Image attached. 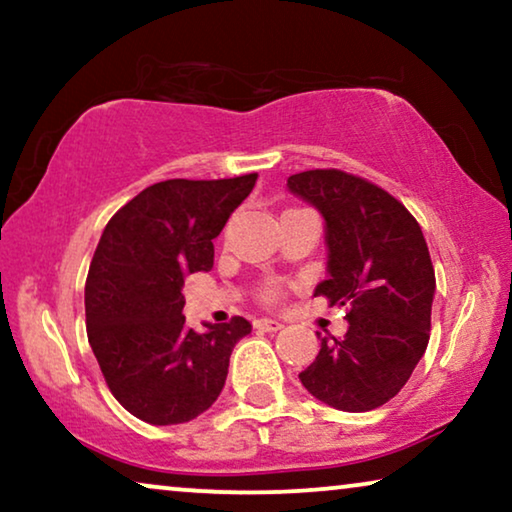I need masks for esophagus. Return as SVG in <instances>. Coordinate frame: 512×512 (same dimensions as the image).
<instances>
[{
    "mask_svg": "<svg viewBox=\"0 0 512 512\" xmlns=\"http://www.w3.org/2000/svg\"><path fill=\"white\" fill-rule=\"evenodd\" d=\"M282 321H277V319H256L254 321V328L256 331H265V333H277V331H282Z\"/></svg>",
    "mask_w": 512,
    "mask_h": 512,
    "instance_id": "1",
    "label": "esophagus"
}]
</instances>
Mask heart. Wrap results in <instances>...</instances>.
Segmentation results:
<instances>
[{
  "label": "heart",
  "mask_w": 512,
  "mask_h": 512,
  "mask_svg": "<svg viewBox=\"0 0 512 512\" xmlns=\"http://www.w3.org/2000/svg\"><path fill=\"white\" fill-rule=\"evenodd\" d=\"M277 296V289H275V286H265V291H263V298L265 300H272V298H275Z\"/></svg>",
  "instance_id": "heart-1"
}]
</instances>
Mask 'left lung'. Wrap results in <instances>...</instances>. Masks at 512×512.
Here are the masks:
<instances>
[{
	"mask_svg": "<svg viewBox=\"0 0 512 512\" xmlns=\"http://www.w3.org/2000/svg\"><path fill=\"white\" fill-rule=\"evenodd\" d=\"M286 188L324 219L326 272L314 296L347 307V333H326L300 382L321 403L366 412L391 401L429 345L436 275L422 228L380 186L340 170H310Z\"/></svg>",
	"mask_w": 512,
	"mask_h": 512,
	"instance_id": "8db88e82",
	"label": "left lung"
}]
</instances>
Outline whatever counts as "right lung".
<instances>
[{"label": "right lung", "instance_id": "1", "mask_svg": "<svg viewBox=\"0 0 512 512\" xmlns=\"http://www.w3.org/2000/svg\"><path fill=\"white\" fill-rule=\"evenodd\" d=\"M235 179H167L144 188L104 228L86 279L88 342L116 401L146 424L191 422L219 398L244 317L186 326L184 279L209 272L212 240L254 188Z\"/></svg>", "mask_w": 512, "mask_h": 512}]
</instances>
